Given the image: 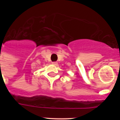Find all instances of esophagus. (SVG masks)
I'll list each match as a JSON object with an SVG mask.
<instances>
[{
  "instance_id": "1",
  "label": "esophagus",
  "mask_w": 120,
  "mask_h": 120,
  "mask_svg": "<svg viewBox=\"0 0 120 120\" xmlns=\"http://www.w3.org/2000/svg\"><path fill=\"white\" fill-rule=\"evenodd\" d=\"M52 64H53V65H58V62H52Z\"/></svg>"
}]
</instances>
